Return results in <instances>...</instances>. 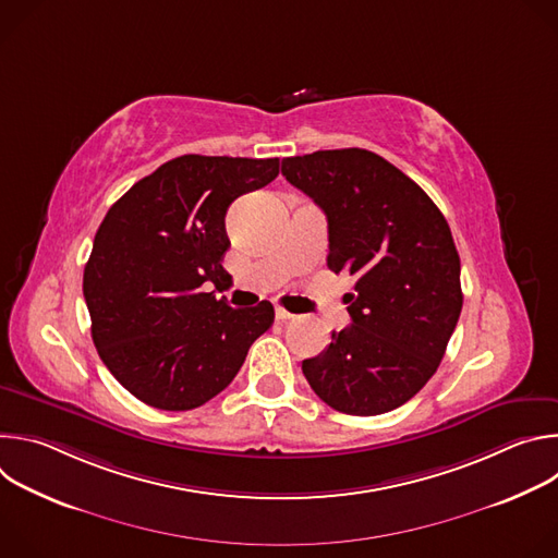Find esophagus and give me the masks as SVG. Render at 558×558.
I'll return each instance as SVG.
<instances>
[{"mask_svg":"<svg viewBox=\"0 0 558 558\" xmlns=\"http://www.w3.org/2000/svg\"><path fill=\"white\" fill-rule=\"evenodd\" d=\"M293 313L291 311H287V308H282V306H276V320H280V323H287V320H293Z\"/></svg>","mask_w":558,"mask_h":558,"instance_id":"obj_1","label":"esophagus"}]
</instances>
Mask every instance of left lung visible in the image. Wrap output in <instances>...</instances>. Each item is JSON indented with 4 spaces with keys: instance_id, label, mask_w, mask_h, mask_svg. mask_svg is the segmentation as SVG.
Masks as SVG:
<instances>
[{
    "instance_id": "1",
    "label": "left lung",
    "mask_w": 558,
    "mask_h": 558,
    "mask_svg": "<svg viewBox=\"0 0 558 558\" xmlns=\"http://www.w3.org/2000/svg\"><path fill=\"white\" fill-rule=\"evenodd\" d=\"M282 177L327 214L351 325L302 362L315 395L347 415L407 404L435 375L463 293L450 227L428 194L375 151L347 147L282 158Z\"/></svg>"
}]
</instances>
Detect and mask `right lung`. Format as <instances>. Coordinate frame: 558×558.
I'll list each match as a JSON object with an SVG mask.
<instances>
[{
  "label": "right lung",
  "instance_id": "1",
  "mask_svg": "<svg viewBox=\"0 0 558 558\" xmlns=\"http://www.w3.org/2000/svg\"><path fill=\"white\" fill-rule=\"evenodd\" d=\"M278 172L280 158L185 154L134 183L99 225L84 269L93 340L147 407H203L274 325L271 302L233 308L203 287L227 276L229 205Z\"/></svg>",
  "mask_w": 558,
  "mask_h": 558
}]
</instances>
